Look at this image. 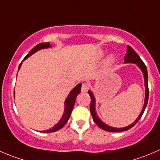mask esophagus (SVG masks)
Listing matches in <instances>:
<instances>
[{"label":"esophagus","mask_w":160,"mask_h":160,"mask_svg":"<svg viewBox=\"0 0 160 160\" xmlns=\"http://www.w3.org/2000/svg\"><path fill=\"white\" fill-rule=\"evenodd\" d=\"M88 85H87L86 83H83L81 87V91L83 92V93H86V92H88Z\"/></svg>","instance_id":"esophagus-1"}]
</instances>
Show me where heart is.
I'll return each mask as SVG.
<instances>
[{"instance_id":"heart-1","label":"heart","mask_w":160,"mask_h":160,"mask_svg":"<svg viewBox=\"0 0 160 160\" xmlns=\"http://www.w3.org/2000/svg\"><path fill=\"white\" fill-rule=\"evenodd\" d=\"M112 61H113V59H112V58H111V59L109 60V62H112Z\"/></svg>"}]
</instances>
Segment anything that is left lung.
Here are the masks:
<instances>
[{"label": "left lung", "instance_id": "left-lung-1", "mask_svg": "<svg viewBox=\"0 0 160 160\" xmlns=\"http://www.w3.org/2000/svg\"><path fill=\"white\" fill-rule=\"evenodd\" d=\"M124 60H125V63H135L136 64L138 67V68L142 70L143 73V77H144V82H145V101H144V105H143L142 110L141 113L138 115V117L137 118L136 120L133 122L132 124L128 125V126L124 127V128H114V127H111L108 125L107 124H105L104 122H103L101 121V118H99V117L98 116L96 112V108H95V103H96V100H95V97L93 96V93L91 90H88V93H89L90 98H91V102H90V114H91L92 117H93V120L97 125H98L99 128H101V129L108 131V132H124V131H127L130 129L131 128L134 126L137 122H138L140 118H141L142 115L144 113L145 109H146V105H147L148 100H149V87H148V72H147V68H146V65L144 64V62H142L140 57L138 56V55L135 52V51L132 49V47L129 46H127V53L125 56L124 58Z\"/></svg>", "mask_w": 160, "mask_h": 160}]
</instances>
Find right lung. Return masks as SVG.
<instances>
[{
  "instance_id": "obj_1",
  "label": "right lung",
  "mask_w": 160,
  "mask_h": 160,
  "mask_svg": "<svg viewBox=\"0 0 160 160\" xmlns=\"http://www.w3.org/2000/svg\"><path fill=\"white\" fill-rule=\"evenodd\" d=\"M50 47H51V45L49 44V42L39 43V44H38L37 46H35L33 49L31 50V51L29 52V53H28V54L25 56V59H23V61L25 60L27 58H28L29 56H32V55H33L34 53L38 51V50L42 49H48V48H50ZM23 61H22V62H23ZM22 62H21L20 65H19L18 70H20L21 67H22ZM81 85H82L81 83H79V84H77V86L73 88V89L71 90L70 93H69L68 96H67V99H66L65 102H64V107H65L64 108V113H63V114H62L61 119L59 120V122H58L57 124H56V125H55L52 128H50V129L45 130V131H39L40 132H43V133H48V132H56V131H58V130L60 129V128H62V127L65 125V124L67 123V121H68L69 118H70V114H71V113H72V109H73L74 104H75L76 99H77V95H78L79 93H80V91H81Z\"/></svg>"
}]
</instances>
